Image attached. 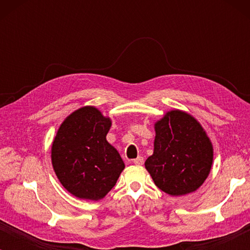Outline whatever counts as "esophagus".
Instances as JSON below:
<instances>
[{
	"mask_svg": "<svg viewBox=\"0 0 250 250\" xmlns=\"http://www.w3.org/2000/svg\"><path fill=\"white\" fill-rule=\"evenodd\" d=\"M133 163L135 164V165H138V166H141L142 164H143V157H138V158H135L134 160H133Z\"/></svg>",
	"mask_w": 250,
	"mask_h": 250,
	"instance_id": "1",
	"label": "esophagus"
}]
</instances>
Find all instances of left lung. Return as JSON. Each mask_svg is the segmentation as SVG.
<instances>
[{"label":"left lung","mask_w":250,"mask_h":250,"mask_svg":"<svg viewBox=\"0 0 250 250\" xmlns=\"http://www.w3.org/2000/svg\"><path fill=\"white\" fill-rule=\"evenodd\" d=\"M153 153L145 166L153 182L169 196H184L203 186L213 165L214 150L193 116L173 109L155 123Z\"/></svg>","instance_id":"left-lung-1"}]
</instances>
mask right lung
<instances>
[{
	"label": "right lung",
	"instance_id": "right-lung-1",
	"mask_svg": "<svg viewBox=\"0 0 250 250\" xmlns=\"http://www.w3.org/2000/svg\"><path fill=\"white\" fill-rule=\"evenodd\" d=\"M111 119L93 105L66 117L51 146V160L60 183L80 199L101 200L125 168L116 148L107 141Z\"/></svg>",
	"mask_w": 250,
	"mask_h": 250
}]
</instances>
